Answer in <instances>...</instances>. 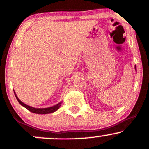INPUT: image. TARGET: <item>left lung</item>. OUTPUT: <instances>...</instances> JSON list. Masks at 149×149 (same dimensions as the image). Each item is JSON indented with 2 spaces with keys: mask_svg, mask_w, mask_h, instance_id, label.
Here are the masks:
<instances>
[{
  "mask_svg": "<svg viewBox=\"0 0 149 149\" xmlns=\"http://www.w3.org/2000/svg\"><path fill=\"white\" fill-rule=\"evenodd\" d=\"M135 69H136V66H135Z\"/></svg>",
  "mask_w": 149,
  "mask_h": 149,
  "instance_id": "left-lung-1",
  "label": "left lung"
}]
</instances>
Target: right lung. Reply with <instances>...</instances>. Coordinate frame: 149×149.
Returning <instances> with one entry per match:
<instances>
[{
    "mask_svg": "<svg viewBox=\"0 0 149 149\" xmlns=\"http://www.w3.org/2000/svg\"><path fill=\"white\" fill-rule=\"evenodd\" d=\"M14 93H15V95L16 98H17V101L19 102V103L20 104H21L22 106H23L24 107H25L26 109H28L29 111L32 112V113H35V114H49V113H54L55 111H56L57 110H58L59 108L60 107L61 104H62V102H60L58 103V104L53 106V107H52L44 108V109H36V108L30 107V106L26 105V104L22 102L20 100L19 98H18L17 95H16V93L15 91H14Z\"/></svg>",
    "mask_w": 149,
    "mask_h": 149,
    "instance_id": "1",
    "label": "right lung"
}]
</instances>
